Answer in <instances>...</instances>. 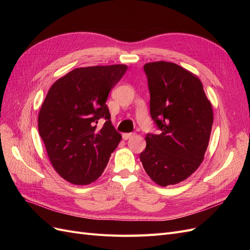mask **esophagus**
I'll return each instance as SVG.
<instances>
[{
	"label": "esophagus",
	"instance_id": "1",
	"mask_svg": "<svg viewBox=\"0 0 250 250\" xmlns=\"http://www.w3.org/2000/svg\"><path fill=\"white\" fill-rule=\"evenodd\" d=\"M133 135H134V133H132V132H130V133H123L122 134V138H123V140H128V139L132 138Z\"/></svg>",
	"mask_w": 250,
	"mask_h": 250
}]
</instances>
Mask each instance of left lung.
<instances>
[{"instance_id":"1","label":"left lung","mask_w":250,"mask_h":250,"mask_svg":"<svg viewBox=\"0 0 250 250\" xmlns=\"http://www.w3.org/2000/svg\"><path fill=\"white\" fill-rule=\"evenodd\" d=\"M150 93V115L160 134L148 133L140 154L157 185L180 183L203 161L213 126V108L198 77L176 63L144 65Z\"/></svg>"}]
</instances>
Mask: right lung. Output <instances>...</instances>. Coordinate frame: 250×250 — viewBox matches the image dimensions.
<instances>
[{
	"mask_svg": "<svg viewBox=\"0 0 250 250\" xmlns=\"http://www.w3.org/2000/svg\"><path fill=\"white\" fill-rule=\"evenodd\" d=\"M127 71L125 64L78 67L51 86L39 113V131L51 164L74 185L101 176L121 141L106 100ZM105 121L101 130L96 127Z\"/></svg>",
	"mask_w": 250,
	"mask_h": 250,
	"instance_id": "add662e5",
	"label": "right lung"
}]
</instances>
